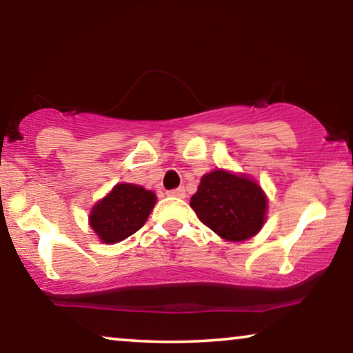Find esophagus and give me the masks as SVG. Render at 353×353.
<instances>
[{
    "instance_id": "esophagus-1",
    "label": "esophagus",
    "mask_w": 353,
    "mask_h": 353,
    "mask_svg": "<svg viewBox=\"0 0 353 353\" xmlns=\"http://www.w3.org/2000/svg\"><path fill=\"white\" fill-rule=\"evenodd\" d=\"M168 195H169V196H177V199H184V196H185V190H184V187H177V189L169 190Z\"/></svg>"
}]
</instances>
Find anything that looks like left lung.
<instances>
[{
    "label": "left lung",
    "mask_w": 353,
    "mask_h": 353,
    "mask_svg": "<svg viewBox=\"0 0 353 353\" xmlns=\"http://www.w3.org/2000/svg\"><path fill=\"white\" fill-rule=\"evenodd\" d=\"M190 206L219 237L242 242L263 228L268 200L261 187L245 174L216 169L201 177Z\"/></svg>",
    "instance_id": "1"
}]
</instances>
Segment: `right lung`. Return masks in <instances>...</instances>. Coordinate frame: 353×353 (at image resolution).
Segmentation results:
<instances>
[{
  "mask_svg": "<svg viewBox=\"0 0 353 353\" xmlns=\"http://www.w3.org/2000/svg\"><path fill=\"white\" fill-rule=\"evenodd\" d=\"M154 203L157 195L152 190L135 184H117L92 208L90 228L101 242H121L142 228Z\"/></svg>",
  "mask_w": 353,
  "mask_h": 353,
  "instance_id": "1",
  "label": "right lung"
}]
</instances>
